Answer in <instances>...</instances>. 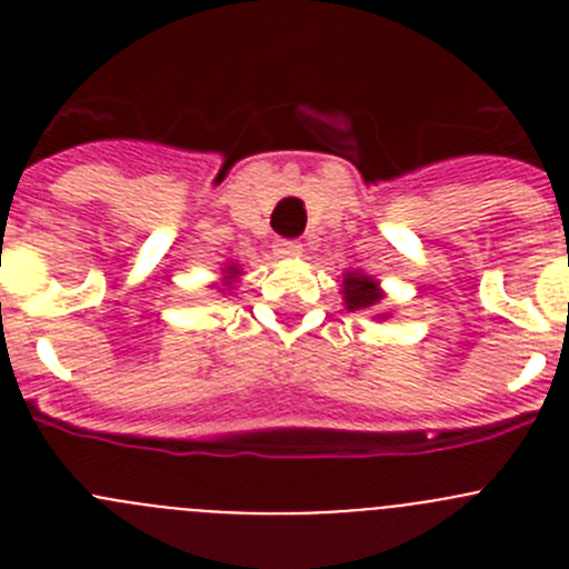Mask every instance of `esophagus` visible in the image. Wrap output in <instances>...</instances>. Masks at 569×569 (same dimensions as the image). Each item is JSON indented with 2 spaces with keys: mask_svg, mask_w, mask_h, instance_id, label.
<instances>
[{
  "mask_svg": "<svg viewBox=\"0 0 569 569\" xmlns=\"http://www.w3.org/2000/svg\"><path fill=\"white\" fill-rule=\"evenodd\" d=\"M301 253H305L301 241H293V239L276 241V256H279V259H299Z\"/></svg>",
  "mask_w": 569,
  "mask_h": 569,
  "instance_id": "obj_1",
  "label": "esophagus"
}]
</instances>
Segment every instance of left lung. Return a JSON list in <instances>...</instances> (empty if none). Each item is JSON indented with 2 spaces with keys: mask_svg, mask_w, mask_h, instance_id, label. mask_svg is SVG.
<instances>
[{
  "mask_svg": "<svg viewBox=\"0 0 569 569\" xmlns=\"http://www.w3.org/2000/svg\"><path fill=\"white\" fill-rule=\"evenodd\" d=\"M341 293H345L347 310H370L381 301L379 281L370 279V276L365 273H353V270H350V273L345 276V281H341ZM381 319H385V316H381Z\"/></svg>",
  "mask_w": 569,
  "mask_h": 569,
  "instance_id": "left-lung-1",
  "label": "left lung"
}]
</instances>
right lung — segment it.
Here are the masks:
<instances>
[{
    "instance_id": "right-lung-1",
    "label": "right lung",
    "mask_w": 569,
    "mask_h": 569,
    "mask_svg": "<svg viewBox=\"0 0 569 569\" xmlns=\"http://www.w3.org/2000/svg\"><path fill=\"white\" fill-rule=\"evenodd\" d=\"M224 273H228V281H233L236 273H239V268H236V264H228V270H224Z\"/></svg>"
}]
</instances>
